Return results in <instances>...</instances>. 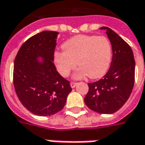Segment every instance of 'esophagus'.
<instances>
[{"mask_svg":"<svg viewBox=\"0 0 145 145\" xmlns=\"http://www.w3.org/2000/svg\"><path fill=\"white\" fill-rule=\"evenodd\" d=\"M76 83H73V82H72L70 84V86L72 88H74V87H76Z\"/></svg>","mask_w":145,"mask_h":145,"instance_id":"1","label":"esophagus"}]
</instances>
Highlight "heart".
<instances>
[{
    "instance_id": "1",
    "label": "heart",
    "mask_w": 145,
    "mask_h": 145,
    "mask_svg": "<svg viewBox=\"0 0 145 145\" xmlns=\"http://www.w3.org/2000/svg\"><path fill=\"white\" fill-rule=\"evenodd\" d=\"M62 51L54 54V62L59 73L68 76L76 65L80 66L74 77L88 76L97 79L106 73L112 59V46L105 37L79 35L62 44Z\"/></svg>"
}]
</instances>
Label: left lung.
<instances>
[{
    "label": "left lung",
    "instance_id": "left-lung-1",
    "mask_svg": "<svg viewBox=\"0 0 145 145\" xmlns=\"http://www.w3.org/2000/svg\"><path fill=\"white\" fill-rule=\"evenodd\" d=\"M106 30L112 50V59L107 73L100 80L88 84L89 91L84 102L91 110L101 114H112L123 107L133 90L135 61L133 51L116 33Z\"/></svg>",
    "mask_w": 145,
    "mask_h": 145
}]
</instances>
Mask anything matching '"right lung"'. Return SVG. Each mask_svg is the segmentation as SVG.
Listing matches in <instances>:
<instances>
[{
    "label": "right lung",
    "instance_id": "right-lung-1",
    "mask_svg": "<svg viewBox=\"0 0 145 145\" xmlns=\"http://www.w3.org/2000/svg\"><path fill=\"white\" fill-rule=\"evenodd\" d=\"M58 33L45 30L22 45L15 57L13 81L22 105L34 115L48 116L61 111L72 91L56 70L54 52Z\"/></svg>",
    "mask_w": 145,
    "mask_h": 145
}]
</instances>
